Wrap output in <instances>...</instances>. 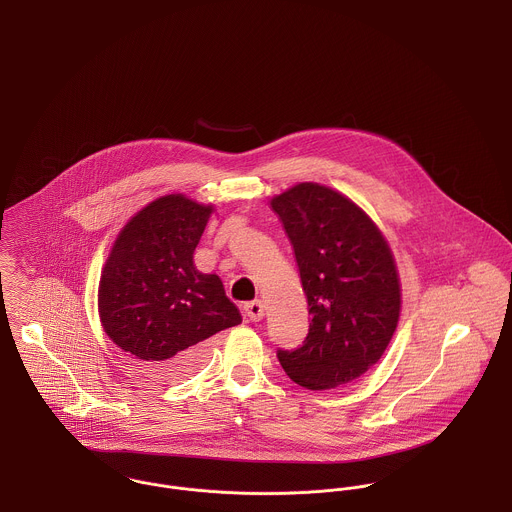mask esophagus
Returning a JSON list of instances; mask_svg holds the SVG:
<instances>
[{"label": "esophagus", "instance_id": "esophagus-1", "mask_svg": "<svg viewBox=\"0 0 512 512\" xmlns=\"http://www.w3.org/2000/svg\"><path fill=\"white\" fill-rule=\"evenodd\" d=\"M244 313L252 323H258L264 319V303L262 301H250L244 305Z\"/></svg>", "mask_w": 512, "mask_h": 512}]
</instances>
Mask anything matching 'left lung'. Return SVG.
Returning a JSON list of instances; mask_svg holds the SVG:
<instances>
[{"mask_svg":"<svg viewBox=\"0 0 512 512\" xmlns=\"http://www.w3.org/2000/svg\"><path fill=\"white\" fill-rule=\"evenodd\" d=\"M293 246L311 315L303 346L279 364L311 391L346 385L389 346L401 315V281L387 238L344 193L303 182L270 201Z\"/></svg>","mask_w":512,"mask_h":512,"instance_id":"left-lung-1","label":"left lung"}]
</instances>
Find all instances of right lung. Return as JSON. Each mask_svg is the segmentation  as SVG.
<instances>
[{
    "instance_id": "add662e5",
    "label": "right lung",
    "mask_w": 512,
    "mask_h": 512,
    "mask_svg": "<svg viewBox=\"0 0 512 512\" xmlns=\"http://www.w3.org/2000/svg\"><path fill=\"white\" fill-rule=\"evenodd\" d=\"M211 213L184 193L162 195L129 219L103 264L101 326L152 377L191 375L209 338L242 321L219 276L193 264Z\"/></svg>"
}]
</instances>
